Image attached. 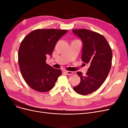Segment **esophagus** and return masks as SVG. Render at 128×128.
I'll return each instance as SVG.
<instances>
[{"label":"esophagus","instance_id":"34e87169","mask_svg":"<svg viewBox=\"0 0 128 128\" xmlns=\"http://www.w3.org/2000/svg\"><path fill=\"white\" fill-rule=\"evenodd\" d=\"M65 73L67 75H72V74H73L74 73V72H72V71H68V70H65Z\"/></svg>","mask_w":128,"mask_h":128}]
</instances>
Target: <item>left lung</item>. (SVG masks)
<instances>
[{
    "label": "left lung",
    "instance_id": "8db88e82",
    "mask_svg": "<svg viewBox=\"0 0 128 128\" xmlns=\"http://www.w3.org/2000/svg\"><path fill=\"white\" fill-rule=\"evenodd\" d=\"M72 32L83 42L82 60L90 65L84 76L77 72L81 82L73 88L77 93L86 96L96 91L106 80L112 65V50L106 38L99 33L86 29Z\"/></svg>",
    "mask_w": 128,
    "mask_h": 128
}]
</instances>
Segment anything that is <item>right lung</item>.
<instances>
[{
    "instance_id": "obj_1",
    "label": "right lung",
    "mask_w": 128,
    "mask_h": 128,
    "mask_svg": "<svg viewBox=\"0 0 128 128\" xmlns=\"http://www.w3.org/2000/svg\"><path fill=\"white\" fill-rule=\"evenodd\" d=\"M67 30L38 29L28 34L18 50V64L25 82L34 90L45 92L53 88L60 70L46 63V55H52L56 44Z\"/></svg>"
}]
</instances>
